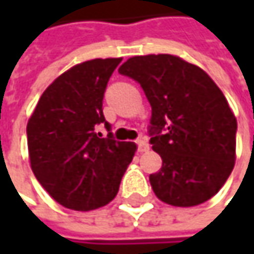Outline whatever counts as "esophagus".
Returning a JSON list of instances; mask_svg holds the SVG:
<instances>
[{
    "label": "esophagus",
    "instance_id": "34e87169",
    "mask_svg": "<svg viewBox=\"0 0 254 254\" xmlns=\"http://www.w3.org/2000/svg\"><path fill=\"white\" fill-rule=\"evenodd\" d=\"M136 144H138V151H139V153H144V151H147V150H148V142H147V139H145V138L138 139V141H136Z\"/></svg>",
    "mask_w": 254,
    "mask_h": 254
}]
</instances>
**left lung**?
Returning <instances> with one entry per match:
<instances>
[{
  "label": "left lung",
  "instance_id": "left-lung-1",
  "mask_svg": "<svg viewBox=\"0 0 254 254\" xmlns=\"http://www.w3.org/2000/svg\"><path fill=\"white\" fill-rule=\"evenodd\" d=\"M119 73L139 82L151 106L150 142L162 157L160 171L150 175L157 198L177 207L212 198L235 165L237 119L222 91L203 69L172 54L133 56Z\"/></svg>",
  "mask_w": 254,
  "mask_h": 254
}]
</instances>
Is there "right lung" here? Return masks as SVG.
<instances>
[{
	"label": "right lung",
	"mask_w": 254,
	"mask_h": 254,
	"mask_svg": "<svg viewBox=\"0 0 254 254\" xmlns=\"http://www.w3.org/2000/svg\"><path fill=\"white\" fill-rule=\"evenodd\" d=\"M122 62L94 59L70 67L42 92L27 121L33 175L62 206L88 212L109 204L132 162L136 144L100 138L107 82Z\"/></svg>",
	"instance_id": "add662e5"
}]
</instances>
